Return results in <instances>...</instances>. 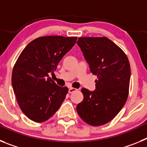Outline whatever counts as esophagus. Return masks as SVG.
Instances as JSON below:
<instances>
[{
	"instance_id": "obj_1",
	"label": "esophagus",
	"mask_w": 147,
	"mask_h": 147,
	"mask_svg": "<svg viewBox=\"0 0 147 147\" xmlns=\"http://www.w3.org/2000/svg\"><path fill=\"white\" fill-rule=\"evenodd\" d=\"M76 90H77V89H76V88H70L69 90H68V92H69L70 93H74V92L76 91Z\"/></svg>"
}]
</instances>
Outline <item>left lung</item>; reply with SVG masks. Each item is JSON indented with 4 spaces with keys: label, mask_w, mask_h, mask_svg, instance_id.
Returning a JSON list of instances; mask_svg holds the SVG:
<instances>
[{
    "label": "left lung",
    "mask_w": 147,
    "mask_h": 147,
    "mask_svg": "<svg viewBox=\"0 0 147 147\" xmlns=\"http://www.w3.org/2000/svg\"><path fill=\"white\" fill-rule=\"evenodd\" d=\"M78 45L97 75L96 89H82L84 98L76 110L91 126H101L113 119L127 102L130 80V65L127 55L107 37H80Z\"/></svg>",
    "instance_id": "1"
}]
</instances>
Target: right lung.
<instances>
[{"label": "right lung", "instance_id": "obj_1", "mask_svg": "<svg viewBox=\"0 0 147 147\" xmlns=\"http://www.w3.org/2000/svg\"><path fill=\"white\" fill-rule=\"evenodd\" d=\"M77 37L46 36L32 40L15 63L11 84L23 113L35 122L47 121L59 110L68 91L49 77L75 45Z\"/></svg>", "mask_w": 147, "mask_h": 147}]
</instances>
